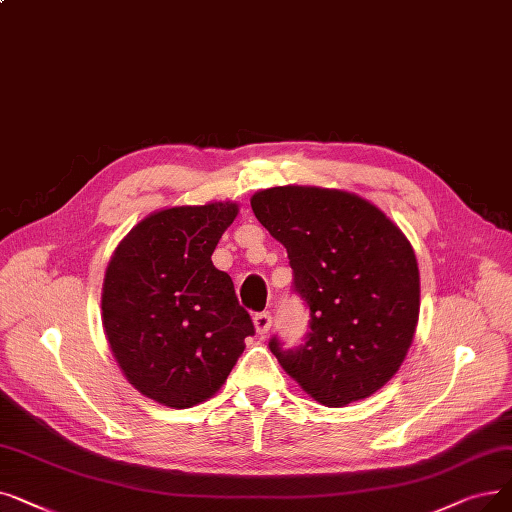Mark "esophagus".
Instances as JSON below:
<instances>
[{
  "label": "esophagus",
  "instance_id": "obj_1",
  "mask_svg": "<svg viewBox=\"0 0 512 512\" xmlns=\"http://www.w3.org/2000/svg\"><path fill=\"white\" fill-rule=\"evenodd\" d=\"M253 324L257 335H268V330L272 328V314L270 311H259V314L253 316Z\"/></svg>",
  "mask_w": 512,
  "mask_h": 512
}]
</instances>
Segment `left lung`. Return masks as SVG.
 I'll return each mask as SVG.
<instances>
[{
	"mask_svg": "<svg viewBox=\"0 0 512 512\" xmlns=\"http://www.w3.org/2000/svg\"><path fill=\"white\" fill-rule=\"evenodd\" d=\"M259 224L284 244L293 291L309 309L305 343L270 349L316 402L343 408L379 391L402 366L420 309L408 238L358 194L278 186L253 194Z\"/></svg>",
	"mask_w": 512,
	"mask_h": 512,
	"instance_id": "obj_1",
	"label": "left lung"
}]
</instances>
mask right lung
<instances>
[{"label": "right lung", "instance_id": "1", "mask_svg": "<svg viewBox=\"0 0 512 512\" xmlns=\"http://www.w3.org/2000/svg\"><path fill=\"white\" fill-rule=\"evenodd\" d=\"M236 203L148 215L108 261L102 324L127 381L169 408H192L226 383L255 335L232 278L211 255Z\"/></svg>", "mask_w": 512, "mask_h": 512}]
</instances>
